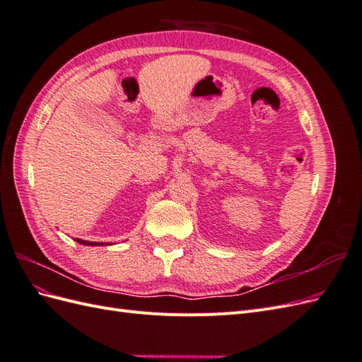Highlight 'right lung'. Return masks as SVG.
Wrapping results in <instances>:
<instances>
[{
  "instance_id": "add662e5",
  "label": "right lung",
  "mask_w": 362,
  "mask_h": 362,
  "mask_svg": "<svg viewBox=\"0 0 362 362\" xmlns=\"http://www.w3.org/2000/svg\"><path fill=\"white\" fill-rule=\"evenodd\" d=\"M76 242L80 245H86V246H104V243H93V242H86V240H80V238H75Z\"/></svg>"
}]
</instances>
